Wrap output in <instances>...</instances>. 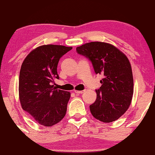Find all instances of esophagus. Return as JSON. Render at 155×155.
I'll return each instance as SVG.
<instances>
[{"instance_id": "obj_1", "label": "esophagus", "mask_w": 155, "mask_h": 155, "mask_svg": "<svg viewBox=\"0 0 155 155\" xmlns=\"http://www.w3.org/2000/svg\"><path fill=\"white\" fill-rule=\"evenodd\" d=\"M85 90H81V91H78V90H74V92L76 94H83V92H85Z\"/></svg>"}]
</instances>
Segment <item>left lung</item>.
<instances>
[{"mask_svg":"<svg viewBox=\"0 0 155 155\" xmlns=\"http://www.w3.org/2000/svg\"><path fill=\"white\" fill-rule=\"evenodd\" d=\"M78 53L90 59L96 74L103 76L96 100L90 106L96 119L111 122L119 119L130 105L133 77L129 60L111 44L91 41L77 48Z\"/></svg>","mask_w":155,"mask_h":155,"instance_id":"1","label":"left lung"}]
</instances>
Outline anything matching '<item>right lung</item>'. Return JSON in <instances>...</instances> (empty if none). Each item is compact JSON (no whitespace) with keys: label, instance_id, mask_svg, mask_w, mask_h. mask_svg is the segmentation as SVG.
I'll list each match as a JSON object with an SVG mask.
<instances>
[{"label":"right lung","instance_id":"right-lung-1","mask_svg":"<svg viewBox=\"0 0 155 155\" xmlns=\"http://www.w3.org/2000/svg\"><path fill=\"white\" fill-rule=\"evenodd\" d=\"M72 47L48 44L37 47L26 57L19 77V99L22 108L44 127H52L64 118L70 98L69 91L57 90L59 59Z\"/></svg>","mask_w":155,"mask_h":155}]
</instances>
